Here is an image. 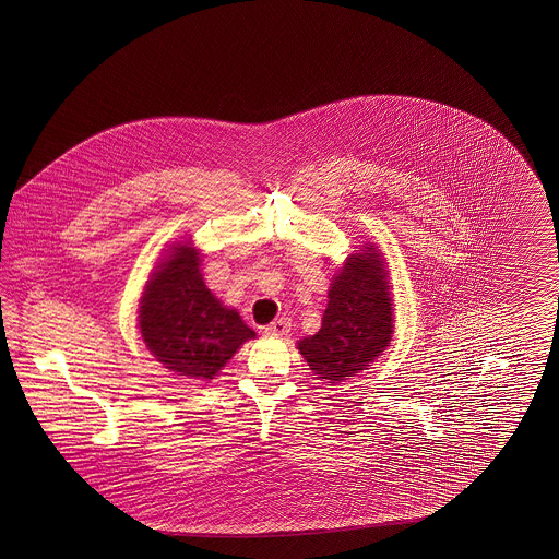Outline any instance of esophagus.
Returning <instances> with one entry per match:
<instances>
[{
  "mask_svg": "<svg viewBox=\"0 0 559 559\" xmlns=\"http://www.w3.org/2000/svg\"><path fill=\"white\" fill-rule=\"evenodd\" d=\"M292 331V322L287 319L272 320L267 326H264L266 335H287Z\"/></svg>",
  "mask_w": 559,
  "mask_h": 559,
  "instance_id": "1",
  "label": "esophagus"
}]
</instances>
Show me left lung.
Here are the masks:
<instances>
[{
    "label": "left lung",
    "instance_id": "8db88e82",
    "mask_svg": "<svg viewBox=\"0 0 559 559\" xmlns=\"http://www.w3.org/2000/svg\"><path fill=\"white\" fill-rule=\"evenodd\" d=\"M390 293L383 255L362 245L331 281L319 333L297 344L319 381L337 385L367 371L388 347L394 333Z\"/></svg>",
    "mask_w": 559,
    "mask_h": 559
}]
</instances>
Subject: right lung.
<instances>
[{"mask_svg": "<svg viewBox=\"0 0 559 559\" xmlns=\"http://www.w3.org/2000/svg\"><path fill=\"white\" fill-rule=\"evenodd\" d=\"M199 266L190 242L171 245L144 287L138 324L165 369L210 381L255 333L205 287Z\"/></svg>", "mask_w": 559, "mask_h": 559, "instance_id": "right-lung-1", "label": "right lung"}]
</instances>
